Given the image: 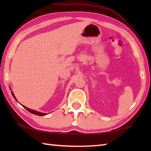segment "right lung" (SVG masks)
Returning a JSON list of instances; mask_svg holds the SVG:
<instances>
[{"instance_id": "right-lung-1", "label": "right lung", "mask_w": 151, "mask_h": 151, "mask_svg": "<svg viewBox=\"0 0 151 151\" xmlns=\"http://www.w3.org/2000/svg\"><path fill=\"white\" fill-rule=\"evenodd\" d=\"M11 93H12V95H13V97H14V99H15V100L17 101V99L15 98V95H14V93H13V91H11ZM23 106L25 109H26V110H27L28 111H30V113L33 114H35V115H40V116H44V115H46L47 114H45V113H41V112L37 111H36V110H31V109L28 108H27L26 106Z\"/></svg>"}]
</instances>
